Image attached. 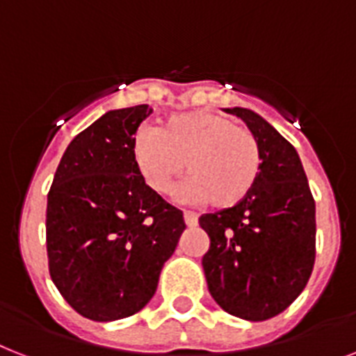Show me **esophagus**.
<instances>
[{
    "label": "esophagus",
    "instance_id": "obj_1",
    "mask_svg": "<svg viewBox=\"0 0 356 356\" xmlns=\"http://www.w3.org/2000/svg\"><path fill=\"white\" fill-rule=\"evenodd\" d=\"M184 223H186L188 228H193L197 227V213L193 212H184Z\"/></svg>",
    "mask_w": 356,
    "mask_h": 356
}]
</instances>
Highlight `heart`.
<instances>
[{"mask_svg": "<svg viewBox=\"0 0 356 356\" xmlns=\"http://www.w3.org/2000/svg\"><path fill=\"white\" fill-rule=\"evenodd\" d=\"M133 163L157 195L172 192L177 177H190L179 195L192 203L234 207L258 183L263 155L258 137L232 118L213 111L173 115L155 131L133 140Z\"/></svg>", "mask_w": 356, "mask_h": 356, "instance_id": "b5f03b06", "label": "heart"}]
</instances>
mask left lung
<instances>
[{"label": "left lung", "mask_w": 356, "mask_h": 356, "mask_svg": "<svg viewBox=\"0 0 356 356\" xmlns=\"http://www.w3.org/2000/svg\"><path fill=\"white\" fill-rule=\"evenodd\" d=\"M258 137V183L232 208L203 213L210 238L203 256L208 291L232 316L263 322L298 298L314 265V199L294 146L258 113L225 109Z\"/></svg>", "instance_id": "8db88e82"}]
</instances>
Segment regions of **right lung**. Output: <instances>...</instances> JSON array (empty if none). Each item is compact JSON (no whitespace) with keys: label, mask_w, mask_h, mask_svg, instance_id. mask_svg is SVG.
<instances>
[{"label":"right lung","mask_w":356,"mask_h":356,"mask_svg":"<svg viewBox=\"0 0 356 356\" xmlns=\"http://www.w3.org/2000/svg\"><path fill=\"white\" fill-rule=\"evenodd\" d=\"M148 104L113 109L71 140L47 195L49 274L86 318L138 313L186 228L133 163V135Z\"/></svg>","instance_id":"1"}]
</instances>
